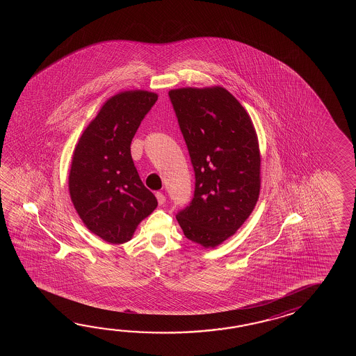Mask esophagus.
I'll list each match as a JSON object with an SVG mask.
<instances>
[{"mask_svg": "<svg viewBox=\"0 0 356 356\" xmlns=\"http://www.w3.org/2000/svg\"><path fill=\"white\" fill-rule=\"evenodd\" d=\"M155 196L158 198V204H159L160 206L165 204V196H164L161 192H156V193H155Z\"/></svg>", "mask_w": 356, "mask_h": 356, "instance_id": "34e87169", "label": "esophagus"}]
</instances>
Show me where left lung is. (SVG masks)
Segmentation results:
<instances>
[{
    "label": "left lung",
    "instance_id": "8db88e82",
    "mask_svg": "<svg viewBox=\"0 0 356 356\" xmlns=\"http://www.w3.org/2000/svg\"><path fill=\"white\" fill-rule=\"evenodd\" d=\"M195 170L191 204L177 213L186 238L213 248L242 227L257 204L261 155L242 104L224 88L169 91Z\"/></svg>",
    "mask_w": 356,
    "mask_h": 356
}]
</instances>
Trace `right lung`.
Instances as JSON below:
<instances>
[{
    "label": "right lung",
    "mask_w": 356,
    "mask_h": 356,
    "mask_svg": "<svg viewBox=\"0 0 356 356\" xmlns=\"http://www.w3.org/2000/svg\"><path fill=\"white\" fill-rule=\"evenodd\" d=\"M156 100L155 92L145 90L114 95L76 145L68 175L71 201L86 227L106 242H129L158 206L131 156V141Z\"/></svg>",
    "instance_id": "add662e5"
}]
</instances>
